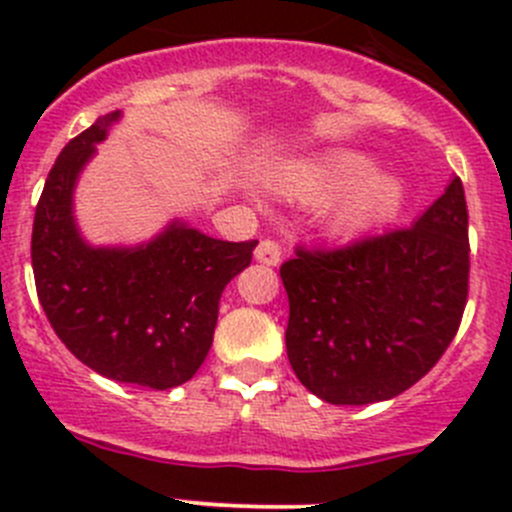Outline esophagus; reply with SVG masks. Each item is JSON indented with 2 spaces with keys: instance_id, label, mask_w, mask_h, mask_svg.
<instances>
[{
  "instance_id": "34e87169",
  "label": "esophagus",
  "mask_w": 512,
  "mask_h": 512,
  "mask_svg": "<svg viewBox=\"0 0 512 512\" xmlns=\"http://www.w3.org/2000/svg\"><path fill=\"white\" fill-rule=\"evenodd\" d=\"M255 260L262 262V265H267V267L280 265V260H282L280 242L270 240V237H267V240H262L255 250Z\"/></svg>"
}]
</instances>
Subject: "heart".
Masks as SVG:
<instances>
[{
	"label": "heart",
	"instance_id": "heart-1",
	"mask_svg": "<svg viewBox=\"0 0 512 512\" xmlns=\"http://www.w3.org/2000/svg\"><path fill=\"white\" fill-rule=\"evenodd\" d=\"M270 183L282 198L309 205L337 194L324 215L327 230L337 237H354L386 223L406 203L401 175L379 170L374 156L347 148L282 165L270 175Z\"/></svg>",
	"mask_w": 512,
	"mask_h": 512
}]
</instances>
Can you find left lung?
I'll return each instance as SVG.
<instances>
[{"instance_id":"1","label":"left lung","mask_w":512,"mask_h":512,"mask_svg":"<svg viewBox=\"0 0 512 512\" xmlns=\"http://www.w3.org/2000/svg\"><path fill=\"white\" fill-rule=\"evenodd\" d=\"M468 208L453 175L411 227L280 267L289 297L287 356L327 404L389 401L436 366L468 299Z\"/></svg>"}]
</instances>
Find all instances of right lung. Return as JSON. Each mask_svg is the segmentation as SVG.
Wrapping results in <instances>:
<instances>
[{"instance_id": "obj_1", "label": "right lung", "mask_w": 512, "mask_h": 512, "mask_svg": "<svg viewBox=\"0 0 512 512\" xmlns=\"http://www.w3.org/2000/svg\"><path fill=\"white\" fill-rule=\"evenodd\" d=\"M121 111L96 118L56 158L34 215L36 294L71 354L106 379L173 389L213 347L220 294L257 240L225 242L170 220L141 245L96 247L81 235L74 190Z\"/></svg>"}]
</instances>
